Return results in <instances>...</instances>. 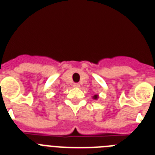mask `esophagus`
Segmentation results:
<instances>
[{
  "mask_svg": "<svg viewBox=\"0 0 155 155\" xmlns=\"http://www.w3.org/2000/svg\"><path fill=\"white\" fill-rule=\"evenodd\" d=\"M73 86L74 87H77V88H78V87H80V84H79L78 83H74Z\"/></svg>",
  "mask_w": 155,
  "mask_h": 155,
  "instance_id": "34e87169",
  "label": "esophagus"
}]
</instances>
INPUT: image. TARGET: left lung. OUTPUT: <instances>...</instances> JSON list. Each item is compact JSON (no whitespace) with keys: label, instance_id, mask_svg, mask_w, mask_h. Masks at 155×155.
I'll use <instances>...</instances> for the list:
<instances>
[{"label":"left lung","instance_id":"8db88e82","mask_svg":"<svg viewBox=\"0 0 155 155\" xmlns=\"http://www.w3.org/2000/svg\"><path fill=\"white\" fill-rule=\"evenodd\" d=\"M98 94H94V96H93V98H94V99H98Z\"/></svg>","mask_w":155,"mask_h":155}]
</instances>
